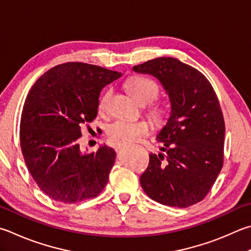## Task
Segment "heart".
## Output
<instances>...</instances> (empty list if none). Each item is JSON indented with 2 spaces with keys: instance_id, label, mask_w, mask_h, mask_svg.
<instances>
[{
  "instance_id": "b5f03b06",
  "label": "heart",
  "mask_w": 251,
  "mask_h": 251,
  "mask_svg": "<svg viewBox=\"0 0 251 251\" xmlns=\"http://www.w3.org/2000/svg\"><path fill=\"white\" fill-rule=\"evenodd\" d=\"M125 88L128 91L130 97L140 105H147L157 99L159 94V85L152 79L146 76H131L126 81ZM112 91L107 89L101 94L98 101L99 113L104 114L107 111L108 101H110ZM148 116L151 120L160 124L166 118V108L159 104H151L147 110ZM151 131V125L146 121H125L115 120L111 122L106 127L108 138L115 145L130 143L139 139L143 136L148 135Z\"/></svg>"
}]
</instances>
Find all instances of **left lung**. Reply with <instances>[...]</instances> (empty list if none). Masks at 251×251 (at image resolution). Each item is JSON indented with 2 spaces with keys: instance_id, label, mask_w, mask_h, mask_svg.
Here are the masks:
<instances>
[{
  "instance_id": "1",
  "label": "left lung",
  "mask_w": 251,
  "mask_h": 251,
  "mask_svg": "<svg viewBox=\"0 0 251 251\" xmlns=\"http://www.w3.org/2000/svg\"><path fill=\"white\" fill-rule=\"evenodd\" d=\"M161 82L171 115L157 139L163 153H150L140 184L150 199L189 207L206 197L224 163L225 122L217 95L202 72L176 58L134 66Z\"/></svg>"
}]
</instances>
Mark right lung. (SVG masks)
Instances as JSON below:
<instances>
[{"label":"right lung","instance_id":"obj_1","mask_svg":"<svg viewBox=\"0 0 251 251\" xmlns=\"http://www.w3.org/2000/svg\"><path fill=\"white\" fill-rule=\"evenodd\" d=\"M122 74L83 62L49 69L31 86L21 117L22 153L39 189L54 201L78 203L98 197L116 152L103 145L82 152L81 127L98 115L100 92Z\"/></svg>","mask_w":251,"mask_h":251}]
</instances>
